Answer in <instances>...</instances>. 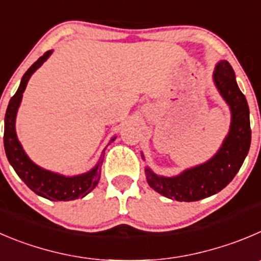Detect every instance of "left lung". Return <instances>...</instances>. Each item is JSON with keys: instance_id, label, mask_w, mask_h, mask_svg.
Listing matches in <instances>:
<instances>
[{"instance_id": "obj_1", "label": "left lung", "mask_w": 261, "mask_h": 261, "mask_svg": "<svg viewBox=\"0 0 261 261\" xmlns=\"http://www.w3.org/2000/svg\"><path fill=\"white\" fill-rule=\"evenodd\" d=\"M213 79L230 109L229 132L218 152L206 163L183 170L175 177H163L150 168L145 169L150 187L172 200L191 202L218 193L229 185L249 153L251 143L249 105L227 60L217 64Z\"/></svg>"}]
</instances>
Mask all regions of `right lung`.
<instances>
[{"mask_svg":"<svg viewBox=\"0 0 261 261\" xmlns=\"http://www.w3.org/2000/svg\"><path fill=\"white\" fill-rule=\"evenodd\" d=\"M51 54L52 49L47 51L25 71L16 93L10 100L6 115H5L4 146L9 163L11 164L16 174L33 192L51 201H71L84 197L98 185V180L101 177V165H102L105 153L102 152L98 163L89 172L74 175V177H65V175H61L59 173L43 169L37 164H34L28 158L25 151L23 150V146L17 140L16 130H15L17 109L20 106L23 93L25 91L29 78L51 56ZM114 140H115V137L110 142H113Z\"/></svg>","mask_w":261,"mask_h":261,"instance_id":"right-lung-1","label":"right lung"}]
</instances>
